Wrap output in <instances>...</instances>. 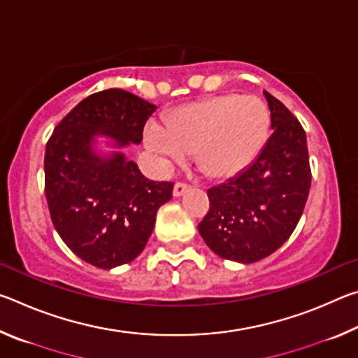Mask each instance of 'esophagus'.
<instances>
[{"label": "esophagus", "mask_w": 358, "mask_h": 358, "mask_svg": "<svg viewBox=\"0 0 358 358\" xmlns=\"http://www.w3.org/2000/svg\"><path fill=\"white\" fill-rule=\"evenodd\" d=\"M189 185L187 183H181V181H178V183H175V186H173V196L175 197H180V196H183V194L189 189Z\"/></svg>", "instance_id": "esophagus-1"}]
</instances>
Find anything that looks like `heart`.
Masks as SVG:
<instances>
[{
	"label": "heart",
	"mask_w": 358,
	"mask_h": 358,
	"mask_svg": "<svg viewBox=\"0 0 358 358\" xmlns=\"http://www.w3.org/2000/svg\"><path fill=\"white\" fill-rule=\"evenodd\" d=\"M270 132V112L256 96L224 94L180 107L169 126L150 121L143 138L164 166L185 162L197 153L210 177H232L264 148Z\"/></svg>",
	"instance_id": "b5f03b06"
}]
</instances>
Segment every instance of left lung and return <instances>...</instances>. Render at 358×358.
Listing matches in <instances>:
<instances>
[{"label": "left lung", "mask_w": 358, "mask_h": 358, "mask_svg": "<svg viewBox=\"0 0 358 358\" xmlns=\"http://www.w3.org/2000/svg\"><path fill=\"white\" fill-rule=\"evenodd\" d=\"M264 96L271 136L250 166L210 187V210L199 224L211 251L240 264L262 260L286 243L311 187L305 129L281 101Z\"/></svg>", "instance_id": "8db88e82"}]
</instances>
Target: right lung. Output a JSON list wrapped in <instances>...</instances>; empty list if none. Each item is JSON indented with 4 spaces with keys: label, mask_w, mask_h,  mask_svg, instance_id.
I'll return each mask as SVG.
<instances>
[{
    "label": "right lung",
    "mask_w": 358,
    "mask_h": 358,
    "mask_svg": "<svg viewBox=\"0 0 358 358\" xmlns=\"http://www.w3.org/2000/svg\"><path fill=\"white\" fill-rule=\"evenodd\" d=\"M156 110L120 88L94 93L72 108L48 138L45 199L53 226L85 262L110 270L143 251L156 213L172 199V181H151L121 151L101 155L96 137L113 148L141 143Z\"/></svg>",
    "instance_id": "add662e5"
}]
</instances>
